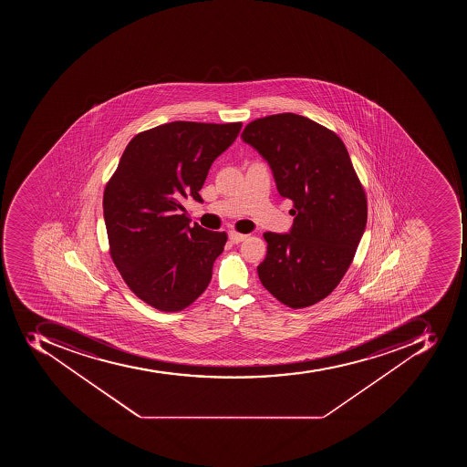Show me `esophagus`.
Returning a JSON list of instances; mask_svg holds the SVG:
<instances>
[{
  "mask_svg": "<svg viewBox=\"0 0 467 467\" xmlns=\"http://www.w3.org/2000/svg\"><path fill=\"white\" fill-rule=\"evenodd\" d=\"M229 239H231L232 244H239L243 243L244 239H246V235L238 234V232L235 231H231L229 232Z\"/></svg>",
  "mask_w": 467,
  "mask_h": 467,
  "instance_id": "obj_1",
  "label": "esophagus"
}]
</instances>
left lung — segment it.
Segmentation results:
<instances>
[{"instance_id": "left-lung-1", "label": "left lung", "mask_w": 467, "mask_h": 467, "mask_svg": "<svg viewBox=\"0 0 467 467\" xmlns=\"http://www.w3.org/2000/svg\"><path fill=\"white\" fill-rule=\"evenodd\" d=\"M241 137L294 202L289 234H265L258 277L290 308L317 304L343 279L367 226V197L349 153L337 134L290 112L255 119Z\"/></svg>"}]
</instances>
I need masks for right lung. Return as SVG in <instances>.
<instances>
[{
	"label": "right lung",
	"instance_id": "right-lung-1",
	"mask_svg": "<svg viewBox=\"0 0 467 467\" xmlns=\"http://www.w3.org/2000/svg\"><path fill=\"white\" fill-rule=\"evenodd\" d=\"M241 127L173 121L140 132L105 187L110 257L130 289L159 311L187 308L209 286L228 236L190 226L182 202H202L210 166Z\"/></svg>",
	"mask_w": 467,
	"mask_h": 467
}]
</instances>
